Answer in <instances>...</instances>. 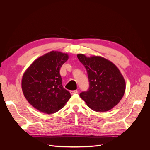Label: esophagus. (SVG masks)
<instances>
[{
  "label": "esophagus",
  "mask_w": 150,
  "mask_h": 150,
  "mask_svg": "<svg viewBox=\"0 0 150 150\" xmlns=\"http://www.w3.org/2000/svg\"><path fill=\"white\" fill-rule=\"evenodd\" d=\"M78 91L77 90H72V91H70V93H71V94H77L78 93Z\"/></svg>",
  "instance_id": "34e87169"
}]
</instances>
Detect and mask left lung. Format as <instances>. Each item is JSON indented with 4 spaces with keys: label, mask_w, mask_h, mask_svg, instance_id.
Listing matches in <instances>:
<instances>
[{
    "label": "left lung",
    "mask_w": 150,
    "mask_h": 150,
    "mask_svg": "<svg viewBox=\"0 0 150 150\" xmlns=\"http://www.w3.org/2000/svg\"><path fill=\"white\" fill-rule=\"evenodd\" d=\"M78 58L87 71L89 88L79 96L91 110L105 112L121 101L126 83L120 70L113 63L100 56L86 57L78 54Z\"/></svg>",
    "instance_id": "8db88e82"
}]
</instances>
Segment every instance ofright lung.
<instances>
[{
  "label": "right lung",
  "mask_w": 150,
  "mask_h": 150,
  "mask_svg": "<svg viewBox=\"0 0 150 150\" xmlns=\"http://www.w3.org/2000/svg\"><path fill=\"white\" fill-rule=\"evenodd\" d=\"M69 56L51 51L35 60L22 79V89L28 101L39 111L50 115L65 106L70 93L62 85L60 68Z\"/></svg>",
  "instance_id": "right-lung-1"
}]
</instances>
